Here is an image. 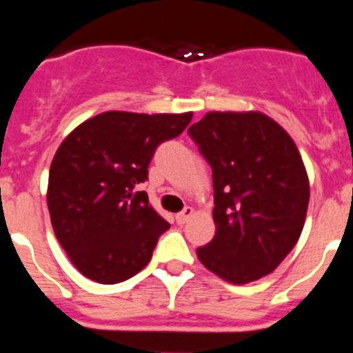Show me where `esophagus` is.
<instances>
[{
    "label": "esophagus",
    "instance_id": "esophagus-1",
    "mask_svg": "<svg viewBox=\"0 0 353 353\" xmlns=\"http://www.w3.org/2000/svg\"><path fill=\"white\" fill-rule=\"evenodd\" d=\"M192 214H194L192 207H185L182 212H180V214L174 215V219H176V223H179V224H185L187 221L191 219Z\"/></svg>",
    "mask_w": 353,
    "mask_h": 353
}]
</instances>
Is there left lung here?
I'll use <instances>...</instances> for the list:
<instances>
[{
  "mask_svg": "<svg viewBox=\"0 0 353 353\" xmlns=\"http://www.w3.org/2000/svg\"><path fill=\"white\" fill-rule=\"evenodd\" d=\"M187 132L214 180L215 235L196 254L224 281H256L288 256L304 228L310 180L297 146L256 111L207 113Z\"/></svg>",
  "mask_w": 353,
  "mask_h": 353,
  "instance_id": "obj_1",
  "label": "left lung"
}]
</instances>
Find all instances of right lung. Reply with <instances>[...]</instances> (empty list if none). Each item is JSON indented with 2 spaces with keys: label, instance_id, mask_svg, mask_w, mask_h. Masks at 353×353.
Masks as SVG:
<instances>
[{
  "label": "right lung",
  "instance_id": "1",
  "mask_svg": "<svg viewBox=\"0 0 353 353\" xmlns=\"http://www.w3.org/2000/svg\"><path fill=\"white\" fill-rule=\"evenodd\" d=\"M191 118L108 111L63 139L49 170L48 207L56 239L83 276L114 285L148 265L170 224L136 189L157 146Z\"/></svg>",
  "mask_w": 353,
  "mask_h": 353
}]
</instances>
